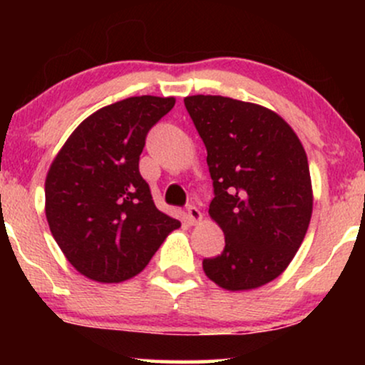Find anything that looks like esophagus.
<instances>
[{"instance_id": "1", "label": "esophagus", "mask_w": 365, "mask_h": 365, "mask_svg": "<svg viewBox=\"0 0 365 365\" xmlns=\"http://www.w3.org/2000/svg\"><path fill=\"white\" fill-rule=\"evenodd\" d=\"M187 217H188V223L197 225L202 221V212L199 211L195 206H188L187 207Z\"/></svg>"}]
</instances>
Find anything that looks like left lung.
Returning a JSON list of instances; mask_svg holds the SVG:
<instances>
[{
    "label": "left lung",
    "instance_id": "8db88e82",
    "mask_svg": "<svg viewBox=\"0 0 365 365\" xmlns=\"http://www.w3.org/2000/svg\"><path fill=\"white\" fill-rule=\"evenodd\" d=\"M207 150L215 187L209 216L223 252L204 259L209 279L230 292L278 278L302 245L312 216L307 154L282 116L223 96L183 99Z\"/></svg>",
    "mask_w": 365,
    "mask_h": 365
}]
</instances>
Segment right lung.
<instances>
[{
  "label": "right lung",
  "instance_id": "1",
  "mask_svg": "<svg viewBox=\"0 0 365 365\" xmlns=\"http://www.w3.org/2000/svg\"><path fill=\"white\" fill-rule=\"evenodd\" d=\"M175 98L137 96L92 113L46 177V217L78 273L101 283L133 278L180 221L161 212L139 171L148 132Z\"/></svg>",
  "mask_w": 365,
  "mask_h": 365
}]
</instances>
